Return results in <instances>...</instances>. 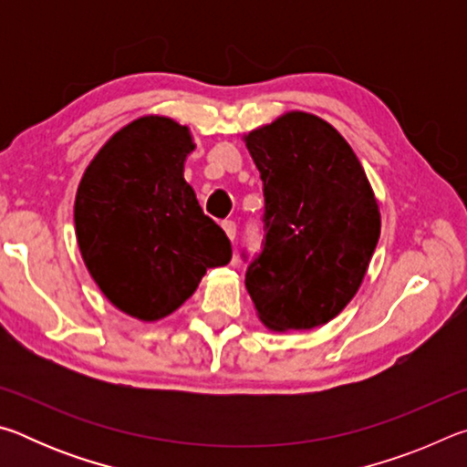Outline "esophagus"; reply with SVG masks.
I'll use <instances>...</instances> for the list:
<instances>
[{
    "mask_svg": "<svg viewBox=\"0 0 467 467\" xmlns=\"http://www.w3.org/2000/svg\"><path fill=\"white\" fill-rule=\"evenodd\" d=\"M223 228H224V233H226L228 239L234 241V236H236V224L233 223V220H224V223H223Z\"/></svg>",
    "mask_w": 467,
    "mask_h": 467,
    "instance_id": "esophagus-1",
    "label": "esophagus"
}]
</instances>
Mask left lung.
<instances>
[{"instance_id": "left-lung-1", "label": "left lung", "mask_w": 467, "mask_h": 467, "mask_svg": "<svg viewBox=\"0 0 467 467\" xmlns=\"http://www.w3.org/2000/svg\"><path fill=\"white\" fill-rule=\"evenodd\" d=\"M264 181V241L244 286L270 329H313L350 303L373 257L381 216L365 169L327 121L286 113L251 131Z\"/></svg>"}]
</instances>
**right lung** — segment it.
I'll return each instance as SVG.
<instances>
[{
	"label": "right lung",
	"instance_id": "right-lung-1",
	"mask_svg": "<svg viewBox=\"0 0 467 467\" xmlns=\"http://www.w3.org/2000/svg\"><path fill=\"white\" fill-rule=\"evenodd\" d=\"M193 148L183 125L141 117L100 148L78 187L84 264L102 295L141 321L167 317L208 267L231 262V241L183 179Z\"/></svg>",
	"mask_w": 467,
	"mask_h": 467
}]
</instances>
